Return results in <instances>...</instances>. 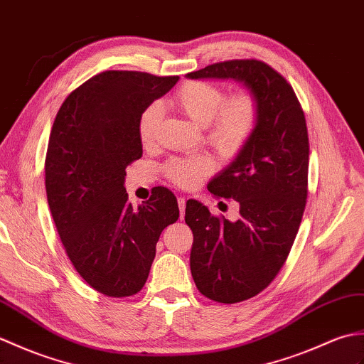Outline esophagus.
<instances>
[{
  "mask_svg": "<svg viewBox=\"0 0 364 364\" xmlns=\"http://www.w3.org/2000/svg\"><path fill=\"white\" fill-rule=\"evenodd\" d=\"M177 204H179V212H181V220L185 216V204H187V200L185 198H179L177 199Z\"/></svg>",
  "mask_w": 364,
  "mask_h": 364,
  "instance_id": "esophagus-1",
  "label": "esophagus"
}]
</instances>
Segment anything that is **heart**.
Wrapping results in <instances>:
<instances>
[{
  "instance_id": "heart-1",
  "label": "heart",
  "mask_w": 364,
  "mask_h": 364,
  "mask_svg": "<svg viewBox=\"0 0 364 364\" xmlns=\"http://www.w3.org/2000/svg\"><path fill=\"white\" fill-rule=\"evenodd\" d=\"M171 104L193 123L205 127V139L223 157H233L246 146L258 123V102L254 93L240 90L225 98L220 85L188 80L173 95ZM161 119V106L151 102L139 118L143 144L154 143ZM215 161L207 156L174 157L164 173L177 187L193 188L213 173Z\"/></svg>"
}]
</instances>
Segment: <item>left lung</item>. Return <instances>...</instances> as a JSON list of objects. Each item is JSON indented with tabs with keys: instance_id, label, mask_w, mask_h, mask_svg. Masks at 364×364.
I'll list each match as a JSON object with an SVG mask.
<instances>
[{
	"instance_id": "8db88e82",
	"label": "left lung",
	"mask_w": 364,
	"mask_h": 364,
	"mask_svg": "<svg viewBox=\"0 0 364 364\" xmlns=\"http://www.w3.org/2000/svg\"><path fill=\"white\" fill-rule=\"evenodd\" d=\"M187 77L238 80L258 102L252 136L207 185L216 198L237 200L240 220L213 216L198 200L185 208L198 289L215 302L237 304L276 279L297 235L309 191L305 115L293 87L262 60L218 62Z\"/></svg>"
}]
</instances>
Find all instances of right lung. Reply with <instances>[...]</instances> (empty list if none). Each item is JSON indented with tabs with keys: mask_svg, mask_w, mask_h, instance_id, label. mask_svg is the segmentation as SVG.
Listing matches in <instances>:
<instances>
[{
	"mask_svg": "<svg viewBox=\"0 0 364 364\" xmlns=\"http://www.w3.org/2000/svg\"><path fill=\"white\" fill-rule=\"evenodd\" d=\"M177 80L104 71L73 90L54 119L45 160L48 204L75 269L104 296L140 291L161 230L179 218L168 188L156 187L139 208L124 188L127 165L143 154L141 112Z\"/></svg>",
	"mask_w": 364,
	"mask_h": 364,
	"instance_id": "right-lung-1",
	"label": "right lung"
}]
</instances>
